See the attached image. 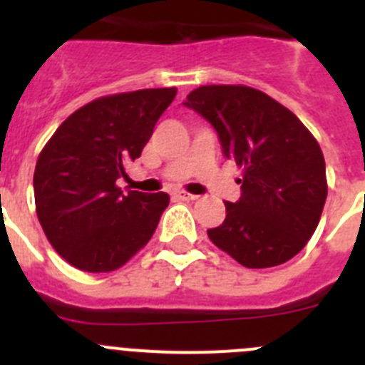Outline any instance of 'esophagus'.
<instances>
[{"label": "esophagus", "instance_id": "1", "mask_svg": "<svg viewBox=\"0 0 365 365\" xmlns=\"http://www.w3.org/2000/svg\"><path fill=\"white\" fill-rule=\"evenodd\" d=\"M177 199H182V201H195L197 195H193V193H186V192H175Z\"/></svg>", "mask_w": 365, "mask_h": 365}]
</instances>
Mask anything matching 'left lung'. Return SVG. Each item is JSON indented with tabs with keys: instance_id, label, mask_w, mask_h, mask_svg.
<instances>
[{
	"instance_id": "left-lung-1",
	"label": "left lung",
	"mask_w": 365,
	"mask_h": 365,
	"mask_svg": "<svg viewBox=\"0 0 365 365\" xmlns=\"http://www.w3.org/2000/svg\"><path fill=\"white\" fill-rule=\"evenodd\" d=\"M186 108L214 125L222 155L243 168L241 197L208 230L215 247L248 269L282 265L302 250L327 199L325 160L294 113L247 86H202Z\"/></svg>"
}]
</instances>
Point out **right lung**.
Here are the masks:
<instances>
[{
  "label": "right lung",
  "mask_w": 365,
  "mask_h": 365,
  "mask_svg": "<svg viewBox=\"0 0 365 365\" xmlns=\"http://www.w3.org/2000/svg\"><path fill=\"white\" fill-rule=\"evenodd\" d=\"M175 87L93 100L54 131L34 170L36 214L49 243L86 272H111L151 240L168 193H124L125 164L140 157Z\"/></svg>",
  "instance_id": "add662e5"
}]
</instances>
